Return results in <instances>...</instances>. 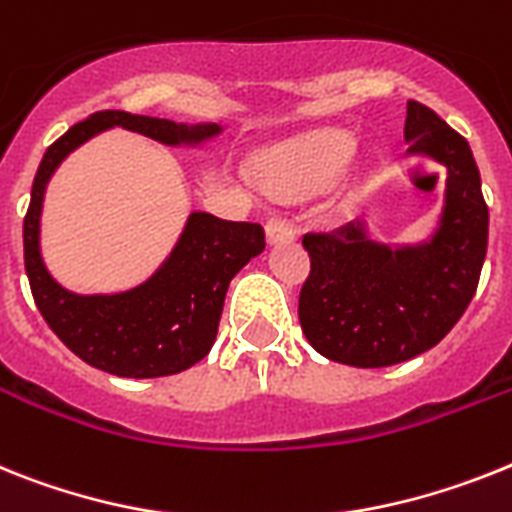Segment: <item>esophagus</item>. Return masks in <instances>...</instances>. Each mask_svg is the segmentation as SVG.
<instances>
[{
    "instance_id": "esophagus-1",
    "label": "esophagus",
    "mask_w": 512,
    "mask_h": 512,
    "mask_svg": "<svg viewBox=\"0 0 512 512\" xmlns=\"http://www.w3.org/2000/svg\"><path fill=\"white\" fill-rule=\"evenodd\" d=\"M265 236H268L270 244H278V242H291L296 236V229L291 226L286 218L281 216H270L268 223H265Z\"/></svg>"
}]
</instances>
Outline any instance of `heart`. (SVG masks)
<instances>
[{"label": "heart", "mask_w": 512, "mask_h": 512, "mask_svg": "<svg viewBox=\"0 0 512 512\" xmlns=\"http://www.w3.org/2000/svg\"><path fill=\"white\" fill-rule=\"evenodd\" d=\"M354 148V137L346 132H320L270 153L260 166V182L278 197L315 195L343 174Z\"/></svg>", "instance_id": "b5f03b06"}]
</instances>
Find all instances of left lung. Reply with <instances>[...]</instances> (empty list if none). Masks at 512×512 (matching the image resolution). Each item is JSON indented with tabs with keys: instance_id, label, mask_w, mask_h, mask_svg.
<instances>
[{
	"instance_id": "1",
	"label": "left lung",
	"mask_w": 512,
	"mask_h": 512,
	"mask_svg": "<svg viewBox=\"0 0 512 512\" xmlns=\"http://www.w3.org/2000/svg\"><path fill=\"white\" fill-rule=\"evenodd\" d=\"M409 156L445 166V203L432 234L385 244L367 221L330 234H304L309 278L299 322L312 349L351 367H390L448 336L474 299L487 255L489 210L474 153L424 103L406 106Z\"/></svg>"
}]
</instances>
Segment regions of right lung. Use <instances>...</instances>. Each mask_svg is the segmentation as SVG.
Segmentation results:
<instances>
[{"instance_id":"add662e5","label":"right lung","mask_w":512,"mask_h":512,"mask_svg":"<svg viewBox=\"0 0 512 512\" xmlns=\"http://www.w3.org/2000/svg\"><path fill=\"white\" fill-rule=\"evenodd\" d=\"M140 132L169 148H200L221 124H184L127 111H98L64 132L44 153L23 223L25 273L38 312L59 341L90 367L117 377H166L190 369L216 341L231 278L265 249L260 223L223 221L192 210L169 257L127 291L77 294L51 276L41 255V210L54 171L98 132Z\"/></svg>"}]
</instances>
